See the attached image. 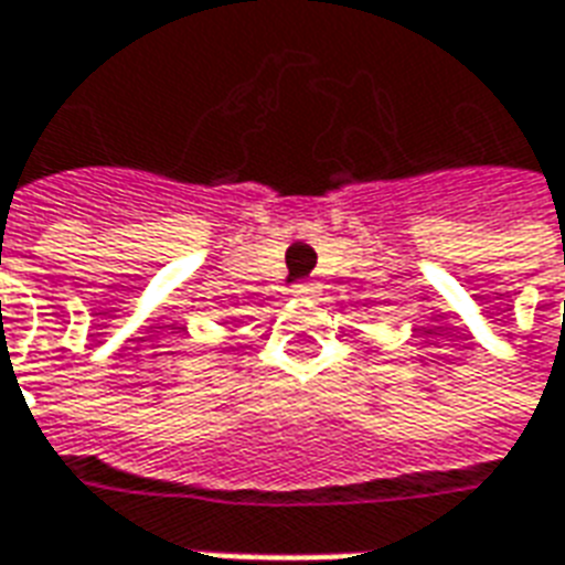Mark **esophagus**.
<instances>
[{
  "label": "esophagus",
  "mask_w": 565,
  "mask_h": 565,
  "mask_svg": "<svg viewBox=\"0 0 565 565\" xmlns=\"http://www.w3.org/2000/svg\"><path fill=\"white\" fill-rule=\"evenodd\" d=\"M291 295H295V298H316L318 286L316 282H298V286L291 288Z\"/></svg>",
  "instance_id": "esophagus-1"
}]
</instances>
